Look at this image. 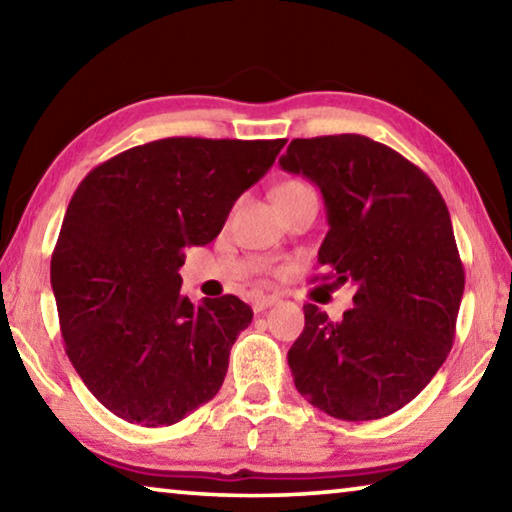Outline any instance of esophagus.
I'll use <instances>...</instances> for the list:
<instances>
[{
	"instance_id": "esophagus-1",
	"label": "esophagus",
	"mask_w": 512,
	"mask_h": 512,
	"mask_svg": "<svg viewBox=\"0 0 512 512\" xmlns=\"http://www.w3.org/2000/svg\"><path fill=\"white\" fill-rule=\"evenodd\" d=\"M275 302H280V298H277V296H259V298L253 300V309L259 314V311L273 307Z\"/></svg>"
}]
</instances>
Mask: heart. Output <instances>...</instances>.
Instances as JSON below:
<instances>
[{
  "label": "heart",
  "instance_id": "1",
  "mask_svg": "<svg viewBox=\"0 0 512 512\" xmlns=\"http://www.w3.org/2000/svg\"><path fill=\"white\" fill-rule=\"evenodd\" d=\"M300 185H305V183H298V180H291V183H287V185H282L280 189H284V187H300Z\"/></svg>",
  "mask_w": 512,
  "mask_h": 512
}]
</instances>
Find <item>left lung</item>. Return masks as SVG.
<instances>
[{"label":"left lung","mask_w":512,"mask_h":512,"mask_svg":"<svg viewBox=\"0 0 512 512\" xmlns=\"http://www.w3.org/2000/svg\"><path fill=\"white\" fill-rule=\"evenodd\" d=\"M280 167L325 198L323 280L357 284L341 323L305 305V329L287 357L293 381L332 418H386L452 350L465 271L447 205L427 173L363 135L293 140Z\"/></svg>","instance_id":"left-lung-1"}]
</instances>
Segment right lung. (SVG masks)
<instances>
[{"label": "right lung", "mask_w": 512, "mask_h": 512, "mask_svg": "<svg viewBox=\"0 0 512 512\" xmlns=\"http://www.w3.org/2000/svg\"><path fill=\"white\" fill-rule=\"evenodd\" d=\"M287 140L167 137L94 167L51 255L65 352L117 418L169 427L210 402L253 320L237 296L180 293L187 246L219 235Z\"/></svg>", "instance_id": "right-lung-1"}]
</instances>
